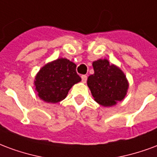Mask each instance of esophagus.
<instances>
[{
	"mask_svg": "<svg viewBox=\"0 0 157 157\" xmlns=\"http://www.w3.org/2000/svg\"><path fill=\"white\" fill-rule=\"evenodd\" d=\"M86 80H87V76L86 75H82V81L83 83H86Z\"/></svg>",
	"mask_w": 157,
	"mask_h": 157,
	"instance_id": "1",
	"label": "esophagus"
}]
</instances>
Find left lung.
<instances>
[{"instance_id":"1","label":"left lung","mask_w":157,"mask_h":157,"mask_svg":"<svg viewBox=\"0 0 157 157\" xmlns=\"http://www.w3.org/2000/svg\"><path fill=\"white\" fill-rule=\"evenodd\" d=\"M93 75H89L87 86L94 100L103 106H112L122 101L129 83L122 71L106 59L93 61Z\"/></svg>"}]
</instances>
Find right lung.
Instances as JSON below:
<instances>
[{"label":"right lung","instance_id":"add662e5","mask_svg":"<svg viewBox=\"0 0 157 157\" xmlns=\"http://www.w3.org/2000/svg\"><path fill=\"white\" fill-rule=\"evenodd\" d=\"M75 69L76 65L66 58L45 65L34 81L38 96L48 103H57L65 99L73 85L82 81Z\"/></svg>","mask_w":157,"mask_h":157}]
</instances>
